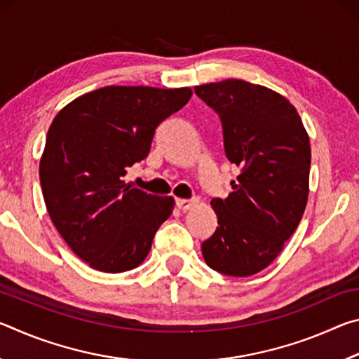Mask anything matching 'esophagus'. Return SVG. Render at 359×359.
Masks as SVG:
<instances>
[{"instance_id": "obj_1", "label": "esophagus", "mask_w": 359, "mask_h": 359, "mask_svg": "<svg viewBox=\"0 0 359 359\" xmlns=\"http://www.w3.org/2000/svg\"><path fill=\"white\" fill-rule=\"evenodd\" d=\"M175 204H177V208L182 212H187V210H190L193 208L194 201H191V199H177V201H175Z\"/></svg>"}]
</instances>
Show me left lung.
Returning <instances> with one entry per match:
<instances>
[{
	"label": "left lung",
	"mask_w": 359,
	"mask_h": 359,
	"mask_svg": "<svg viewBox=\"0 0 359 359\" xmlns=\"http://www.w3.org/2000/svg\"><path fill=\"white\" fill-rule=\"evenodd\" d=\"M220 115L228 160L241 168L226 199H212L218 226L204 261L224 276L266 269L299 224L309 198L311 141L296 107L274 90L239 79L194 87Z\"/></svg>",
	"instance_id": "1"
}]
</instances>
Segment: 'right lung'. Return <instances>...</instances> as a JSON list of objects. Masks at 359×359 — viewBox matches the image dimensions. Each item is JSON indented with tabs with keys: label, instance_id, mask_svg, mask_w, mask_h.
Returning a JSON list of instances; mask_svg holds the SVG:
<instances>
[{
	"label": "right lung",
	"instance_id": "1",
	"mask_svg": "<svg viewBox=\"0 0 359 359\" xmlns=\"http://www.w3.org/2000/svg\"><path fill=\"white\" fill-rule=\"evenodd\" d=\"M191 88L111 85L79 96L53 118L39 163L48 215L79 258L96 271L135 269L174 209L125 184L149 155L156 126L180 111Z\"/></svg>",
	"mask_w": 359,
	"mask_h": 359
}]
</instances>
